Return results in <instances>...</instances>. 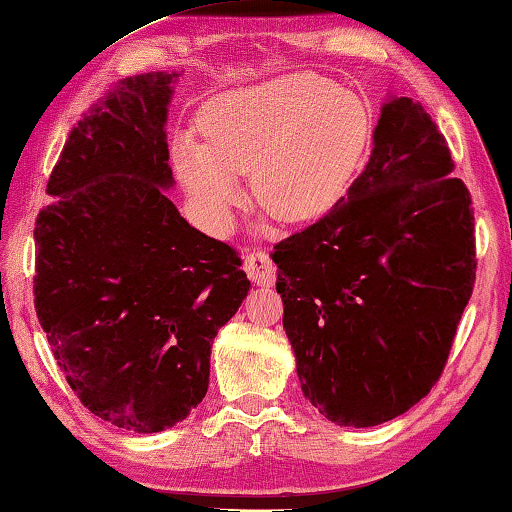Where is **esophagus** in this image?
I'll return each instance as SVG.
<instances>
[{
    "instance_id": "1",
    "label": "esophagus",
    "mask_w": 512,
    "mask_h": 512,
    "mask_svg": "<svg viewBox=\"0 0 512 512\" xmlns=\"http://www.w3.org/2000/svg\"><path fill=\"white\" fill-rule=\"evenodd\" d=\"M243 269H246L248 278L253 280L255 285H275V275H278V271H275V264L269 253H264V250H250L246 259H243Z\"/></svg>"
}]
</instances>
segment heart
I'll use <instances>...</instances> for the list:
<instances>
[{
    "instance_id": "heart-1",
    "label": "heart",
    "mask_w": 512,
    "mask_h": 512,
    "mask_svg": "<svg viewBox=\"0 0 512 512\" xmlns=\"http://www.w3.org/2000/svg\"><path fill=\"white\" fill-rule=\"evenodd\" d=\"M202 132H182L173 164L214 230L230 227L246 198V173L262 205L285 221L326 214L344 198L367 152L362 97L314 72H289L221 93Z\"/></svg>"
}]
</instances>
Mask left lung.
I'll list each match as a JSON object with an SVG mask.
<instances>
[{
    "instance_id": "left-lung-1",
    "label": "left lung",
    "mask_w": 512,
    "mask_h": 512,
    "mask_svg": "<svg viewBox=\"0 0 512 512\" xmlns=\"http://www.w3.org/2000/svg\"><path fill=\"white\" fill-rule=\"evenodd\" d=\"M421 102L392 97L346 198L275 243L303 394L337 426L403 415L440 380L476 280L472 196Z\"/></svg>"
}]
</instances>
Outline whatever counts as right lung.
Masks as SVG:
<instances>
[{
	"label": "right lung",
	"mask_w": 512,
	"mask_h": 512,
	"mask_svg": "<svg viewBox=\"0 0 512 512\" xmlns=\"http://www.w3.org/2000/svg\"><path fill=\"white\" fill-rule=\"evenodd\" d=\"M175 77L120 79L91 104L34 230V305L54 360L95 417L134 433L175 426L205 399L214 337L250 289L237 250L164 196Z\"/></svg>",
	"instance_id": "add662e5"
}]
</instances>
